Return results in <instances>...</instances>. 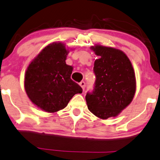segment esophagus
Listing matches in <instances>:
<instances>
[{"mask_svg":"<svg viewBox=\"0 0 160 160\" xmlns=\"http://www.w3.org/2000/svg\"><path fill=\"white\" fill-rule=\"evenodd\" d=\"M79 85L82 87V89H83V90H84V89H85V87H86L85 82L82 81V82H81L80 83H79Z\"/></svg>","mask_w":160,"mask_h":160,"instance_id":"1","label":"esophagus"}]
</instances>
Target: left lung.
<instances>
[{
	"instance_id": "1",
	"label": "left lung",
	"mask_w": 160,
	"mask_h": 160,
	"mask_svg": "<svg viewBox=\"0 0 160 160\" xmlns=\"http://www.w3.org/2000/svg\"><path fill=\"white\" fill-rule=\"evenodd\" d=\"M99 58L94 62L95 84L85 99L88 109L102 119L115 117L133 100L136 78L131 61L122 51L112 47H92Z\"/></svg>"
}]
</instances>
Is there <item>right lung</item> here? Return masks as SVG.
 Masks as SVG:
<instances>
[{
	"mask_svg": "<svg viewBox=\"0 0 160 160\" xmlns=\"http://www.w3.org/2000/svg\"><path fill=\"white\" fill-rule=\"evenodd\" d=\"M69 51L62 43L45 47L26 71L24 88L33 104L54 113L64 109L82 88L71 79L72 67L66 64Z\"/></svg>",
	"mask_w": 160,
	"mask_h": 160,
	"instance_id": "obj_1",
	"label": "right lung"
}]
</instances>
